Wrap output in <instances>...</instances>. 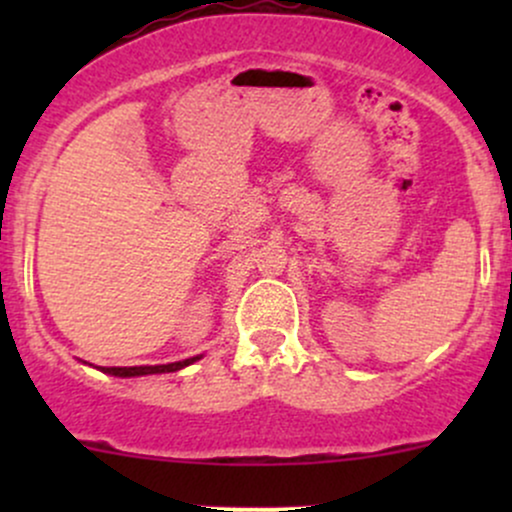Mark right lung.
Segmentation results:
<instances>
[{
    "label": "right lung",
    "mask_w": 512,
    "mask_h": 512,
    "mask_svg": "<svg viewBox=\"0 0 512 512\" xmlns=\"http://www.w3.org/2000/svg\"><path fill=\"white\" fill-rule=\"evenodd\" d=\"M199 358L202 356H192V358H185V361L166 363V366H129V368H101V370L108 375H117V378H134V375H154V373H175V370L190 366V363L199 361Z\"/></svg>",
    "instance_id": "add662e5"
}]
</instances>
